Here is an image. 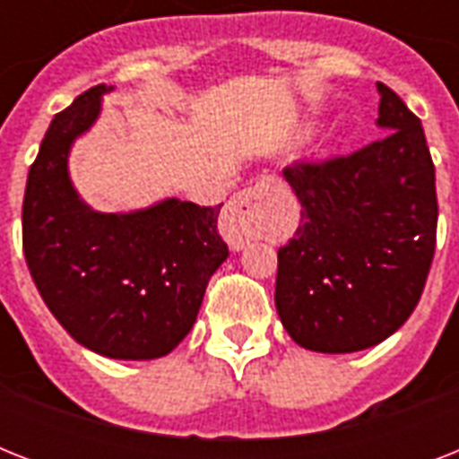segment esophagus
<instances>
[{"label": "esophagus", "mask_w": 459, "mask_h": 459, "mask_svg": "<svg viewBox=\"0 0 459 459\" xmlns=\"http://www.w3.org/2000/svg\"><path fill=\"white\" fill-rule=\"evenodd\" d=\"M272 186L273 178H262L257 186L233 195L229 204L223 207L219 229H221V236L226 238V243L233 250H243L245 245L257 236L262 214H264L266 195H269Z\"/></svg>", "instance_id": "esophagus-1"}]
</instances>
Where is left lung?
Wrapping results in <instances>:
<instances>
[{
	"mask_svg": "<svg viewBox=\"0 0 459 459\" xmlns=\"http://www.w3.org/2000/svg\"><path fill=\"white\" fill-rule=\"evenodd\" d=\"M377 88L384 138L283 169L302 212L279 250L276 309L314 352H357L395 333L434 262L438 200L424 128L388 85Z\"/></svg>",
	"mask_w": 459,
	"mask_h": 459,
	"instance_id": "left-lung-1",
	"label": "left lung"
}]
</instances>
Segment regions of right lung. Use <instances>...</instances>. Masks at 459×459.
I'll return each instance as SVG.
<instances>
[{
  "instance_id": "right-lung-1",
  "label": "right lung",
  "mask_w": 459,
  "mask_h": 459,
  "mask_svg": "<svg viewBox=\"0 0 459 459\" xmlns=\"http://www.w3.org/2000/svg\"><path fill=\"white\" fill-rule=\"evenodd\" d=\"M95 85L49 124L23 197V252L61 326L97 355L154 359L193 328L212 273L229 257L219 207L176 197L131 214L92 212L68 178V150L100 117Z\"/></svg>"
}]
</instances>
